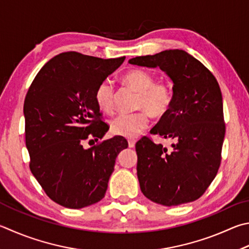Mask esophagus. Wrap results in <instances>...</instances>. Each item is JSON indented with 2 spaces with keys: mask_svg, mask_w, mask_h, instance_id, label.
<instances>
[{
  "mask_svg": "<svg viewBox=\"0 0 249 249\" xmlns=\"http://www.w3.org/2000/svg\"><path fill=\"white\" fill-rule=\"evenodd\" d=\"M135 143H136V142H135V140H133V139L128 140V147L129 148H134L135 147Z\"/></svg>",
  "mask_w": 249,
  "mask_h": 249,
  "instance_id": "1",
  "label": "esophagus"
}]
</instances>
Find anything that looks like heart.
Instances as JSON below:
<instances>
[{"instance_id":"heart-1","label":"heart","mask_w":249,"mask_h":249,"mask_svg":"<svg viewBox=\"0 0 249 249\" xmlns=\"http://www.w3.org/2000/svg\"><path fill=\"white\" fill-rule=\"evenodd\" d=\"M123 79L129 87L139 92L136 109L140 111L115 116L110 122V128L116 136L134 138L148 127V113L157 119L168 114L173 106L174 92L173 87L168 81H156L155 76L143 70H130L124 75ZM94 100L102 112H113L115 91L111 80L105 79L99 84Z\"/></svg>"}]
</instances>
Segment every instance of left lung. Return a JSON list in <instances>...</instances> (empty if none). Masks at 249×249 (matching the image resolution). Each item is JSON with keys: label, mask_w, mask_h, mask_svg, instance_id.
I'll use <instances>...</instances> for the list:
<instances>
[{"label": "left lung", "mask_w": 249, "mask_h": 249, "mask_svg": "<svg viewBox=\"0 0 249 249\" xmlns=\"http://www.w3.org/2000/svg\"><path fill=\"white\" fill-rule=\"evenodd\" d=\"M129 64L159 67L173 81L174 101L150 133L174 140L168 150L148 137L136 143L140 189L163 206L192 202L218 173L225 135L222 93L211 71L183 50L130 58Z\"/></svg>", "instance_id": "1"}]
</instances>
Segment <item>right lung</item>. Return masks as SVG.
<instances>
[{"instance_id": "add662e5", "label": "right lung", "mask_w": 249, "mask_h": 249, "mask_svg": "<svg viewBox=\"0 0 249 249\" xmlns=\"http://www.w3.org/2000/svg\"><path fill=\"white\" fill-rule=\"evenodd\" d=\"M124 60L61 53L44 64L26 94L29 168L47 195L63 207L80 209L100 201L117 155L128 147L122 137L83 147L85 140L98 142L109 130L94 93Z\"/></svg>"}]
</instances>
